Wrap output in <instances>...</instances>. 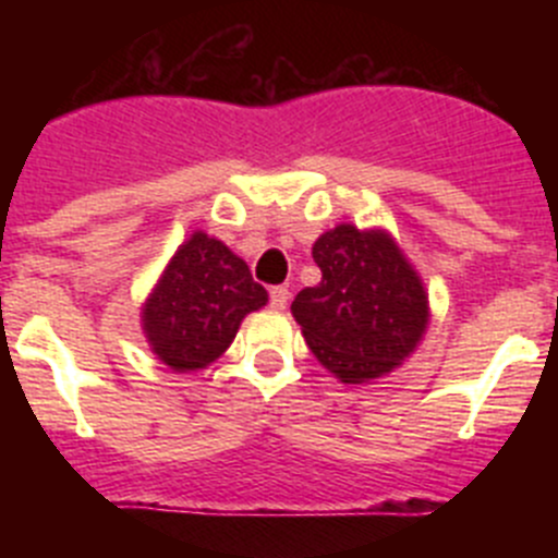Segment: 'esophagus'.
<instances>
[{
  "mask_svg": "<svg viewBox=\"0 0 558 558\" xmlns=\"http://www.w3.org/2000/svg\"><path fill=\"white\" fill-rule=\"evenodd\" d=\"M290 302L288 288H270V307L274 310H284Z\"/></svg>",
  "mask_w": 558,
  "mask_h": 558,
  "instance_id": "1",
  "label": "esophagus"
}]
</instances>
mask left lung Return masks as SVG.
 Returning a JSON list of instances; mask_svg holds the SVG:
<instances>
[{"instance_id":"8db88e82","label":"left lung","mask_w":558,"mask_h":558,"mask_svg":"<svg viewBox=\"0 0 558 558\" xmlns=\"http://www.w3.org/2000/svg\"><path fill=\"white\" fill-rule=\"evenodd\" d=\"M322 282L290 304L315 360L347 386L386 377L416 352L430 299L397 236L338 223L313 245Z\"/></svg>"}]
</instances>
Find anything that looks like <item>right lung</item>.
<instances>
[{
	"mask_svg": "<svg viewBox=\"0 0 558 558\" xmlns=\"http://www.w3.org/2000/svg\"><path fill=\"white\" fill-rule=\"evenodd\" d=\"M268 304L245 259L223 240L192 231L142 304V332L159 363L179 374L211 366L248 313Z\"/></svg>",
	"mask_w": 558,
	"mask_h": 558,
	"instance_id": "1",
	"label": "right lung"
}]
</instances>
